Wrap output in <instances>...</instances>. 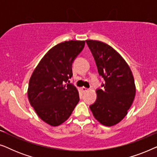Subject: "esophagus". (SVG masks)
Masks as SVG:
<instances>
[{
    "instance_id": "34e87169",
    "label": "esophagus",
    "mask_w": 157,
    "mask_h": 157,
    "mask_svg": "<svg viewBox=\"0 0 157 157\" xmlns=\"http://www.w3.org/2000/svg\"><path fill=\"white\" fill-rule=\"evenodd\" d=\"M81 90H82L83 92H86V91H87L89 89H88L87 88H86V87H82V88H81Z\"/></svg>"
}]
</instances>
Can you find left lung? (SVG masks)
Returning <instances> with one entry per match:
<instances>
[{
    "mask_svg": "<svg viewBox=\"0 0 157 157\" xmlns=\"http://www.w3.org/2000/svg\"><path fill=\"white\" fill-rule=\"evenodd\" d=\"M96 61L98 72L104 78L102 89L96 90L97 98L90 109L103 125L111 126L127 114L136 94L129 66L112 47L98 40H86Z\"/></svg>",
    "mask_w": 157,
    "mask_h": 157,
    "instance_id": "1",
    "label": "left lung"
}]
</instances>
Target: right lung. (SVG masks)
Returning a JSON list of instances; mask_svg holds the SVG:
<instances>
[{"label": "right lung", "mask_w": 157, "mask_h": 157, "mask_svg": "<svg viewBox=\"0 0 157 157\" xmlns=\"http://www.w3.org/2000/svg\"><path fill=\"white\" fill-rule=\"evenodd\" d=\"M84 40H68L51 48L42 58L29 80L28 97L43 121L57 126L66 121L79 101L71 83L72 63L84 48Z\"/></svg>", "instance_id": "obj_1"}]
</instances>
